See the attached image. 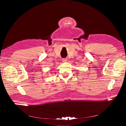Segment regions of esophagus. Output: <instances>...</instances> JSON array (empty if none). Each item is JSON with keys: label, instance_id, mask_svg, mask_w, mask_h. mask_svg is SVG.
<instances>
[{"label": "esophagus", "instance_id": "obj_1", "mask_svg": "<svg viewBox=\"0 0 126 126\" xmlns=\"http://www.w3.org/2000/svg\"><path fill=\"white\" fill-rule=\"evenodd\" d=\"M67 59L66 58H63V59H62V61H63V62H66L67 60Z\"/></svg>", "mask_w": 126, "mask_h": 126}]
</instances>
